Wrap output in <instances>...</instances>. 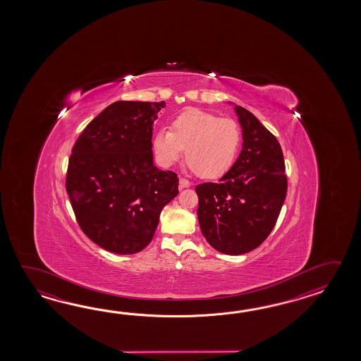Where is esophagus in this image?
Instances as JSON below:
<instances>
[{
	"mask_svg": "<svg viewBox=\"0 0 361 361\" xmlns=\"http://www.w3.org/2000/svg\"><path fill=\"white\" fill-rule=\"evenodd\" d=\"M191 185V183L187 180V179H183V178H180L179 179V188L180 190H183V188H188Z\"/></svg>",
	"mask_w": 361,
	"mask_h": 361,
	"instance_id": "1",
	"label": "esophagus"
}]
</instances>
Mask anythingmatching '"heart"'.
I'll return each instance as SVG.
<instances>
[{"label":"heart","instance_id":"obj_1","mask_svg":"<svg viewBox=\"0 0 361 361\" xmlns=\"http://www.w3.org/2000/svg\"><path fill=\"white\" fill-rule=\"evenodd\" d=\"M240 145L241 130L236 121L195 108L178 115L170 123V130L161 129L152 138L154 156L161 166H173L185 149L191 169L205 179L227 174Z\"/></svg>","mask_w":361,"mask_h":361}]
</instances>
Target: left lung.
<instances>
[{
    "mask_svg": "<svg viewBox=\"0 0 361 361\" xmlns=\"http://www.w3.org/2000/svg\"><path fill=\"white\" fill-rule=\"evenodd\" d=\"M235 106L243 148L218 183L196 187L200 228L215 250L249 253L269 238L284 204L288 182L277 139L245 108Z\"/></svg>",
    "mask_w": 361,
    "mask_h": 361,
    "instance_id": "8db88e82",
    "label": "left lung"
}]
</instances>
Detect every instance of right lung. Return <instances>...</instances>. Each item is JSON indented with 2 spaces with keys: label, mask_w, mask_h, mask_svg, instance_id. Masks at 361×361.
Segmentation results:
<instances>
[{
  "label": "right lung",
  "mask_w": 361,
  "mask_h": 361,
  "mask_svg": "<svg viewBox=\"0 0 361 361\" xmlns=\"http://www.w3.org/2000/svg\"><path fill=\"white\" fill-rule=\"evenodd\" d=\"M164 107L165 102H115L72 148L66 188L77 222L111 253L143 250L162 209L178 195L177 174L154 164L152 131Z\"/></svg>",
  "instance_id": "1"
}]
</instances>
